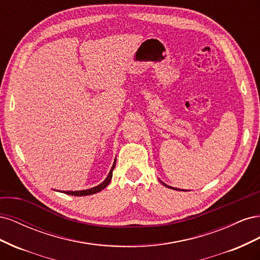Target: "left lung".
Returning a JSON list of instances; mask_svg holds the SVG:
<instances>
[{
	"mask_svg": "<svg viewBox=\"0 0 260 260\" xmlns=\"http://www.w3.org/2000/svg\"><path fill=\"white\" fill-rule=\"evenodd\" d=\"M165 186H167V187H169V188H172V190H178V188H176V187H172V186H170V185H167V184H165L164 182H161Z\"/></svg>",
	"mask_w": 260,
	"mask_h": 260,
	"instance_id": "obj_1",
	"label": "left lung"
}]
</instances>
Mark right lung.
<instances>
[{
  "mask_svg": "<svg viewBox=\"0 0 260 260\" xmlns=\"http://www.w3.org/2000/svg\"><path fill=\"white\" fill-rule=\"evenodd\" d=\"M115 166H116V159H115V162L113 164V167H112L111 171H109L107 178L101 184L94 186L92 188H88V190H82V191H62V193L69 194V195H74V196H85V195H91V194H95L98 192H101L102 190H103V188H105L109 184V182H111L112 177H113V170H114Z\"/></svg>",
  "mask_w": 260,
  "mask_h": 260,
  "instance_id": "1",
  "label": "right lung"
}]
</instances>
